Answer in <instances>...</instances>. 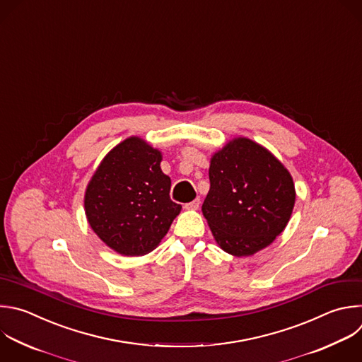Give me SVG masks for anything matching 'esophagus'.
<instances>
[{
  "label": "esophagus",
  "instance_id": "1",
  "mask_svg": "<svg viewBox=\"0 0 362 362\" xmlns=\"http://www.w3.org/2000/svg\"><path fill=\"white\" fill-rule=\"evenodd\" d=\"M199 207H200V199H196V200L185 204V209H187V210H197Z\"/></svg>",
  "mask_w": 362,
  "mask_h": 362
}]
</instances>
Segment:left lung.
<instances>
[{"mask_svg": "<svg viewBox=\"0 0 362 362\" xmlns=\"http://www.w3.org/2000/svg\"><path fill=\"white\" fill-rule=\"evenodd\" d=\"M202 211L217 245L252 256L286 228L296 190L288 170L263 146L237 138L213 155Z\"/></svg>", "mask_w": 362, "mask_h": 362, "instance_id": "left-lung-1", "label": "left lung"}]
</instances>
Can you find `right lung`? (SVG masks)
Instances as JSON below:
<instances>
[{
    "mask_svg": "<svg viewBox=\"0 0 362 362\" xmlns=\"http://www.w3.org/2000/svg\"><path fill=\"white\" fill-rule=\"evenodd\" d=\"M162 155L145 141L129 138L100 162L85 193V213L102 242L124 256L152 252L182 206L170 199V177Z\"/></svg>",
    "mask_w": 362,
    "mask_h": 362,
    "instance_id": "1",
    "label": "right lung"
}]
</instances>
